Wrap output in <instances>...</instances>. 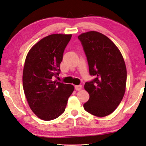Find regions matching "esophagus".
I'll return each mask as SVG.
<instances>
[{
	"mask_svg": "<svg viewBox=\"0 0 146 146\" xmlns=\"http://www.w3.org/2000/svg\"><path fill=\"white\" fill-rule=\"evenodd\" d=\"M82 85H76L75 86V89L77 91H79L82 90Z\"/></svg>",
	"mask_w": 146,
	"mask_h": 146,
	"instance_id": "esophagus-1",
	"label": "esophagus"
}]
</instances>
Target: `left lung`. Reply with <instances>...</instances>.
I'll return each instance as SVG.
<instances>
[{"label": "left lung", "instance_id": "1", "mask_svg": "<svg viewBox=\"0 0 146 146\" xmlns=\"http://www.w3.org/2000/svg\"><path fill=\"white\" fill-rule=\"evenodd\" d=\"M89 66V72L95 77L85 83L90 95L84 104L88 112L104 117L116 109L124 96L127 71L120 51L106 36L90 31L78 36Z\"/></svg>", "mask_w": 146, "mask_h": 146}]
</instances>
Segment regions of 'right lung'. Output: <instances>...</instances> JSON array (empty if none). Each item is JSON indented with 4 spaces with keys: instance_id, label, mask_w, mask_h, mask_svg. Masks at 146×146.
<instances>
[{
    "instance_id": "right-lung-1",
    "label": "right lung",
    "mask_w": 146,
    "mask_h": 146,
    "mask_svg": "<svg viewBox=\"0 0 146 146\" xmlns=\"http://www.w3.org/2000/svg\"><path fill=\"white\" fill-rule=\"evenodd\" d=\"M72 35L54 34L33 46L25 60L24 92L32 111L42 120L57 118L65 110L74 87L54 80L60 73L63 53Z\"/></svg>"
}]
</instances>
